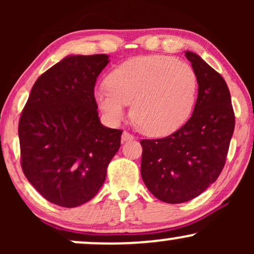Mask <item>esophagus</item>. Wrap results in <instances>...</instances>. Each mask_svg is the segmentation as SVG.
Here are the masks:
<instances>
[{
	"label": "esophagus",
	"mask_w": 254,
	"mask_h": 254,
	"mask_svg": "<svg viewBox=\"0 0 254 254\" xmlns=\"http://www.w3.org/2000/svg\"><path fill=\"white\" fill-rule=\"evenodd\" d=\"M135 138L131 133L127 132V131H124L123 135H122V142H127V141H132V139Z\"/></svg>",
	"instance_id": "34e87169"
}]
</instances>
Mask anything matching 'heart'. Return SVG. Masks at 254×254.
Wrapping results in <instances>:
<instances>
[{"label":"heart","mask_w":254,"mask_h":254,"mask_svg":"<svg viewBox=\"0 0 254 254\" xmlns=\"http://www.w3.org/2000/svg\"><path fill=\"white\" fill-rule=\"evenodd\" d=\"M95 89L99 109L112 123L122 122L131 104V118L142 132L166 136L182 127L193 112L197 76L188 63L164 55L125 61Z\"/></svg>","instance_id":"1"}]
</instances>
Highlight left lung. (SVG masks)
I'll use <instances>...</instances> for the list:
<instances>
[{
    "label": "left lung",
    "mask_w": 254,
    "mask_h": 254,
    "mask_svg": "<svg viewBox=\"0 0 254 254\" xmlns=\"http://www.w3.org/2000/svg\"><path fill=\"white\" fill-rule=\"evenodd\" d=\"M185 56L198 83L191 118L170 136L141 141L142 179L157 199L171 204L193 199L216 182L235 127L226 81L198 55Z\"/></svg>",
    "instance_id": "obj_1"
}]
</instances>
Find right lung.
<instances>
[{"instance_id": "add662e5", "label": "right lung", "mask_w": 254, "mask_h": 254, "mask_svg": "<svg viewBox=\"0 0 254 254\" xmlns=\"http://www.w3.org/2000/svg\"><path fill=\"white\" fill-rule=\"evenodd\" d=\"M107 55L66 56L40 75L19 121L21 167L49 202L75 208L106 179L123 131L104 127L94 86Z\"/></svg>"}]
</instances>
